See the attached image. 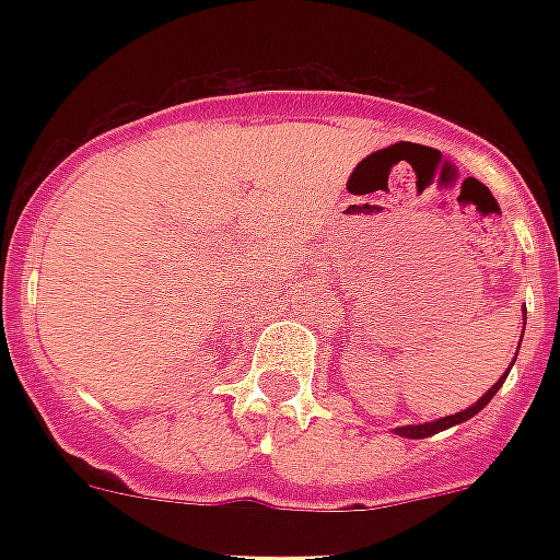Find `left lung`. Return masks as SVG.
<instances>
[{
  "mask_svg": "<svg viewBox=\"0 0 560 560\" xmlns=\"http://www.w3.org/2000/svg\"><path fill=\"white\" fill-rule=\"evenodd\" d=\"M523 337V334H521ZM514 363V360H512ZM509 372H512V366H509ZM505 372V374H509ZM505 374L503 377H500V381L494 383V386H491V389L486 392V395H482V398L477 400V404H470L468 409H462V412H456V416H444V418H435V421H427V424H407V427H395V433L398 435H404V439H427V435H435V433H442V430H447V427H453V424H462V421H468V418H474L479 412V409L486 407L488 400L494 398L497 395V389H500V386H503V381H505Z\"/></svg>",
  "mask_w": 560,
  "mask_h": 560,
  "instance_id": "obj_1",
  "label": "left lung"
}]
</instances>
